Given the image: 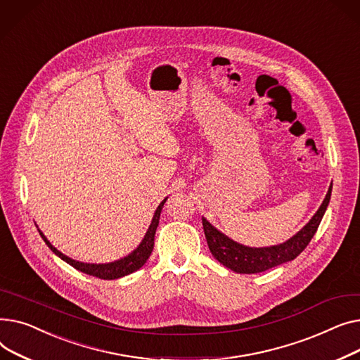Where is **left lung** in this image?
Wrapping results in <instances>:
<instances>
[{"label": "left lung", "mask_w": 360, "mask_h": 360, "mask_svg": "<svg viewBox=\"0 0 360 360\" xmlns=\"http://www.w3.org/2000/svg\"><path fill=\"white\" fill-rule=\"evenodd\" d=\"M331 190H333V183L328 187V192L321 206L309 219V222L305 226H302L297 234L290 237L288 241L278 245L248 247V245L240 244L226 237L224 232L217 229L206 218L202 217L205 237H206L210 252H212V256L225 267L231 269L236 273H244V274L266 271L271 267L292 262L305 250V247L309 244L311 238L316 232V228H319L327 210V206L330 203Z\"/></svg>", "instance_id": "left-lung-1"}]
</instances>
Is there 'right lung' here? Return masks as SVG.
Returning <instances> with one entry per match:
<instances>
[{"label": "right lung", "instance_id": "right-lung-1", "mask_svg": "<svg viewBox=\"0 0 360 360\" xmlns=\"http://www.w3.org/2000/svg\"><path fill=\"white\" fill-rule=\"evenodd\" d=\"M167 199L168 198H165L158 205L157 210L154 212L151 225L148 226L146 234L143 236L139 245L132 252H129L128 256H124V257H122L119 260H115V262H110V263H84V262L74 260V259L63 255V252H60L58 248H55L49 243V240L45 237L44 232H41L39 228L37 229H39L40 237L44 238V241L48 244V247L55 252V255L59 259H62L63 262H67L68 264H71L77 270L90 274V276H96V278H100V279H104V281H113V279L128 276V274L136 271L138 269H141L146 263L148 259H150L153 248H154V237H155V231H157V226H158V222H160V215H161L162 206H164Z\"/></svg>", "mask_w": 360, "mask_h": 360}]
</instances>
